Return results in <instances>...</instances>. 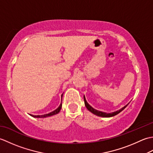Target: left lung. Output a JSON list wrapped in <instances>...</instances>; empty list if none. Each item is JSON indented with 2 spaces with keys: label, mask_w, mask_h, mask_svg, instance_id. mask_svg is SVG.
Returning a JSON list of instances; mask_svg holds the SVG:
<instances>
[{
  "label": "left lung",
  "mask_w": 153,
  "mask_h": 153,
  "mask_svg": "<svg viewBox=\"0 0 153 153\" xmlns=\"http://www.w3.org/2000/svg\"><path fill=\"white\" fill-rule=\"evenodd\" d=\"M84 98V102H85V105L86 106V108H87V110H89V111L91 112H92L93 114H95L97 116H100V117H104V118H109V117H112V116H114L118 114H119L120 112H122V110L124 109L126 107L128 106L129 105V103L128 104V105H126L125 106H123L122 108H121L120 110H118V111H116V112H114L112 113H105V112H102L101 111H99V110H97L95 109H94L93 107L91 106L88 103H87V102L86 101V99L85 98V96L83 97Z\"/></svg>",
  "instance_id": "obj_1"
}]
</instances>
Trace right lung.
Masks as SVG:
<instances>
[{
  "label": "right lung",
  "mask_w": 153,
  "mask_h": 153,
  "mask_svg": "<svg viewBox=\"0 0 153 153\" xmlns=\"http://www.w3.org/2000/svg\"><path fill=\"white\" fill-rule=\"evenodd\" d=\"M62 108V102L60 104V105L58 106V108H57L56 110H54V111L51 112L50 113L48 114H43V115H37V116H35V115H31L30 114L31 116L34 117V118H45V117H48V116H53V115H55L56 114H58V112H59L60 111V109Z\"/></svg>",
  "instance_id": "obj_1"
}]
</instances>
